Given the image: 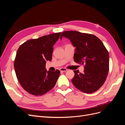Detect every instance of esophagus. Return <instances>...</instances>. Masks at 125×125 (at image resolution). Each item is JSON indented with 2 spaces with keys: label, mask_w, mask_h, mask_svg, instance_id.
<instances>
[{
  "label": "esophagus",
  "mask_w": 125,
  "mask_h": 125,
  "mask_svg": "<svg viewBox=\"0 0 125 125\" xmlns=\"http://www.w3.org/2000/svg\"><path fill=\"white\" fill-rule=\"evenodd\" d=\"M59 70L61 72H66L67 71V69L66 68H60Z\"/></svg>",
  "instance_id": "34e87169"
}]
</instances>
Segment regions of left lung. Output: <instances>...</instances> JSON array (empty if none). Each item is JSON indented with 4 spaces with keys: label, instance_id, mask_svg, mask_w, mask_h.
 Segmentation results:
<instances>
[{
    "label": "left lung",
    "instance_id": "obj_1",
    "mask_svg": "<svg viewBox=\"0 0 125 125\" xmlns=\"http://www.w3.org/2000/svg\"><path fill=\"white\" fill-rule=\"evenodd\" d=\"M62 37L69 39L75 48V62L84 64V73L74 70V86L81 91L92 93L103 85L109 70V54L102 42L96 36L78 31H65Z\"/></svg>",
    "mask_w": 125,
    "mask_h": 125
}]
</instances>
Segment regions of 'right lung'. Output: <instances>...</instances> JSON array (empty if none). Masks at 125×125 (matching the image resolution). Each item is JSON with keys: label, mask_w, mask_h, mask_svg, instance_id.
<instances>
[{"label": "right lung", "mask_w": 125, "mask_h": 125, "mask_svg": "<svg viewBox=\"0 0 125 125\" xmlns=\"http://www.w3.org/2000/svg\"><path fill=\"white\" fill-rule=\"evenodd\" d=\"M61 32L27 41L19 47L14 62L18 80L26 92L42 95L54 88L60 71H47L46 63L52 60L53 46Z\"/></svg>", "instance_id": "add662e5"}]
</instances>
